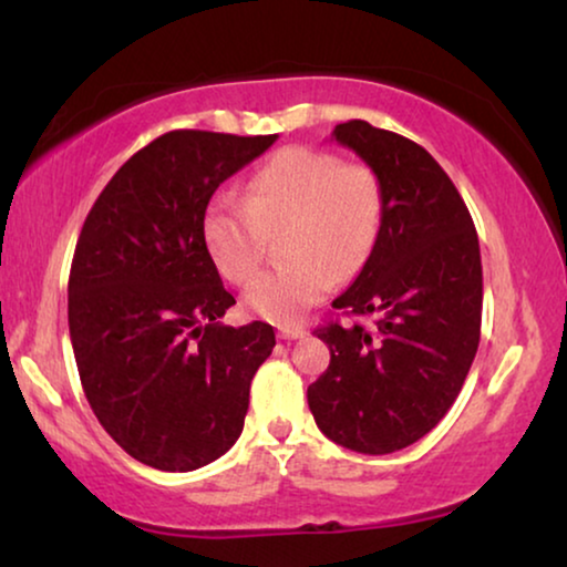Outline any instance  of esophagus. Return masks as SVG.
<instances>
[{"label":"esophagus","instance_id":"1","mask_svg":"<svg viewBox=\"0 0 567 567\" xmlns=\"http://www.w3.org/2000/svg\"><path fill=\"white\" fill-rule=\"evenodd\" d=\"M305 336H307V330L301 328V324H281V328H278V338H284V340H297Z\"/></svg>","mask_w":567,"mask_h":567}]
</instances>
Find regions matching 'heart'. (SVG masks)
Masks as SVG:
<instances>
[{
	"label": "heart",
	"mask_w": 567,
	"mask_h": 567,
	"mask_svg": "<svg viewBox=\"0 0 567 567\" xmlns=\"http://www.w3.org/2000/svg\"><path fill=\"white\" fill-rule=\"evenodd\" d=\"M384 190L361 162H343L312 146L276 152L247 183L245 200L216 193L204 208L200 237L229 284H247L262 260L266 235L281 233L286 262L260 274L243 293L247 312L293 322L317 305L336 278H351L374 250Z\"/></svg>",
	"instance_id": "obj_1"
}]
</instances>
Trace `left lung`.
Returning a JSON list of instances; mask_svg holds the SVG:
<instances>
[{
    "instance_id": "left-lung-1",
    "label": "left lung",
    "mask_w": 567,
    "mask_h": 567,
    "mask_svg": "<svg viewBox=\"0 0 567 567\" xmlns=\"http://www.w3.org/2000/svg\"><path fill=\"white\" fill-rule=\"evenodd\" d=\"M332 138L359 154L384 190L374 250L332 301L374 322L315 330L330 367L309 384L307 402L330 441L390 454L423 439L467 379L483 320L480 243L460 190L421 144L367 121L338 123Z\"/></svg>"
}]
</instances>
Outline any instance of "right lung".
<instances>
[{
    "label": "right lung",
    "instance_id": "1",
    "mask_svg": "<svg viewBox=\"0 0 567 567\" xmlns=\"http://www.w3.org/2000/svg\"><path fill=\"white\" fill-rule=\"evenodd\" d=\"M276 138L162 134L111 177L76 239L69 336L82 390L115 444L154 470L229 452L276 346L268 322H219L235 297L200 237L214 190Z\"/></svg>",
    "mask_w": 567,
    "mask_h": 567
}]
</instances>
